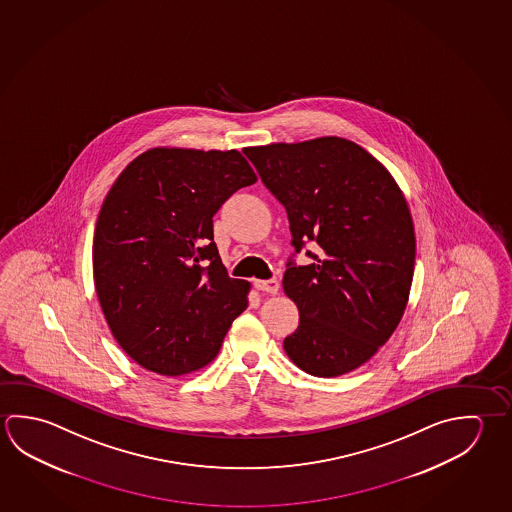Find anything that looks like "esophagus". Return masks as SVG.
I'll list each match as a JSON object with an SVG mask.
<instances>
[{
  "label": "esophagus",
  "instance_id": "34e87169",
  "mask_svg": "<svg viewBox=\"0 0 512 512\" xmlns=\"http://www.w3.org/2000/svg\"><path fill=\"white\" fill-rule=\"evenodd\" d=\"M255 287L259 291L269 293V295H277L278 291H280V284H278V280H275V278H271V280H255Z\"/></svg>",
  "mask_w": 512,
  "mask_h": 512
}]
</instances>
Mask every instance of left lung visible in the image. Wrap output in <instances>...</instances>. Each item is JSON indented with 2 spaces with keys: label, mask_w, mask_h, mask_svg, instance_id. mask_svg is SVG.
Wrapping results in <instances>:
<instances>
[{
  "label": "left lung",
  "mask_w": 512,
  "mask_h": 512,
  "mask_svg": "<svg viewBox=\"0 0 512 512\" xmlns=\"http://www.w3.org/2000/svg\"><path fill=\"white\" fill-rule=\"evenodd\" d=\"M264 185L286 207L296 252L313 264L284 273L300 313L284 350L318 377L361 367L394 334L412 289L415 230L385 165L340 136L248 147Z\"/></svg>",
  "instance_id": "obj_1"
}]
</instances>
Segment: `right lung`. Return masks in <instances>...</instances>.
Wrapping results in <instances>:
<instances>
[{
  "instance_id": "obj_1",
  "label": "right lung",
  "mask_w": 512,
  "mask_h": 512,
  "mask_svg": "<svg viewBox=\"0 0 512 512\" xmlns=\"http://www.w3.org/2000/svg\"><path fill=\"white\" fill-rule=\"evenodd\" d=\"M255 181L237 149L153 147L109 189L93 282L111 334L140 367L171 377L205 367L248 307L252 284L228 277L212 217Z\"/></svg>"
}]
</instances>
